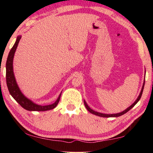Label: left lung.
Returning a JSON list of instances; mask_svg holds the SVG:
<instances>
[{
  "instance_id": "1",
  "label": "left lung",
  "mask_w": 153,
  "mask_h": 153,
  "mask_svg": "<svg viewBox=\"0 0 153 153\" xmlns=\"http://www.w3.org/2000/svg\"><path fill=\"white\" fill-rule=\"evenodd\" d=\"M145 75H146V72H145ZM144 84H145V81H143V85H142V88H141V92H140V94H139V95L138 96L137 99L135 100V102H134V103H133L132 104H131V106H129L128 108H127L126 109L124 110V111H122V112L118 113V114H102V113H100V112L95 111H94V110L92 109V108H90V107H89V106L88 105V104H87L86 102H85V100H83V101H84V104H85V108H87V110L88 111H89L90 113H91V114H94V115H95V116H100V117H104V118H111V117H115V118H116V117H119V116H122V115H123V114H126V113H127V111H129L130 110L131 108H133L134 106L136 105V104H137V102L139 101V100L141 99V97L142 93H143V88H144Z\"/></svg>"
}]
</instances>
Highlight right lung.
Instances as JSON below:
<instances>
[{"instance_id": "1", "label": "right lung", "mask_w": 153, "mask_h": 153, "mask_svg": "<svg viewBox=\"0 0 153 153\" xmlns=\"http://www.w3.org/2000/svg\"><path fill=\"white\" fill-rule=\"evenodd\" d=\"M21 38H22V36L19 35L14 46L10 50L7 58V62H6V82H7V85L10 95L26 110L30 111H45L53 109L57 106L59 102L61 93L60 94L58 99L54 103L49 104V105H39L26 97L21 91L19 87L16 83L13 70V59Z\"/></svg>"}]
</instances>
